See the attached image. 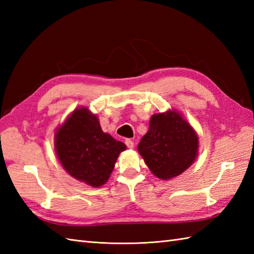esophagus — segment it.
<instances>
[{"mask_svg":"<svg viewBox=\"0 0 254 254\" xmlns=\"http://www.w3.org/2000/svg\"><path fill=\"white\" fill-rule=\"evenodd\" d=\"M126 144H127V146L128 147V148H133L134 147V142L132 141V139H130V138H127V139H126Z\"/></svg>","mask_w":254,"mask_h":254,"instance_id":"34e87169","label":"esophagus"}]
</instances>
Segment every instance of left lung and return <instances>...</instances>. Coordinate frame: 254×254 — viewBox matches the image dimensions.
<instances>
[{
  "label": "left lung",
  "mask_w": 254,
  "mask_h": 254,
  "mask_svg": "<svg viewBox=\"0 0 254 254\" xmlns=\"http://www.w3.org/2000/svg\"><path fill=\"white\" fill-rule=\"evenodd\" d=\"M137 150L154 176L170 180L195 161L198 136L181 113L172 109L152 116Z\"/></svg>",
  "instance_id": "left-lung-1"
}]
</instances>
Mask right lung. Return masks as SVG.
Here are the masks:
<instances>
[{"mask_svg":"<svg viewBox=\"0 0 254 254\" xmlns=\"http://www.w3.org/2000/svg\"><path fill=\"white\" fill-rule=\"evenodd\" d=\"M55 149L69 176L99 188L110 178L127 146L101 130L98 117L88 108L78 107L56 130Z\"/></svg>","mask_w":254,"mask_h":254,"instance_id":"obj_1","label":"right lung"}]
</instances>
